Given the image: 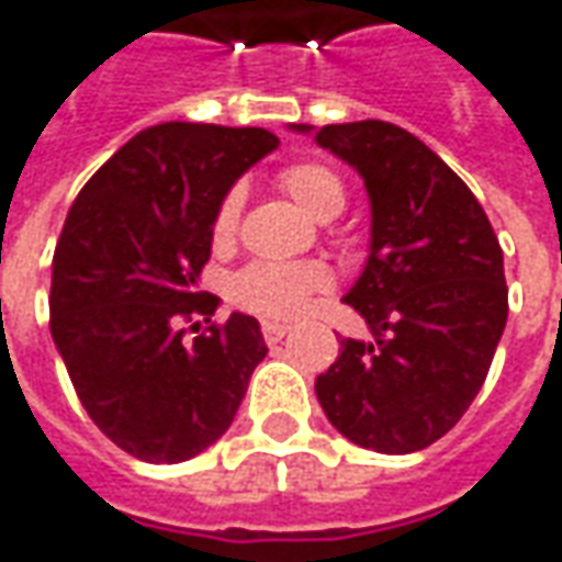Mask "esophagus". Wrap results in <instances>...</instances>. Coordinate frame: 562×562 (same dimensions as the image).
Masks as SVG:
<instances>
[{"mask_svg":"<svg viewBox=\"0 0 562 562\" xmlns=\"http://www.w3.org/2000/svg\"><path fill=\"white\" fill-rule=\"evenodd\" d=\"M261 333H263V339L273 345V341H280L282 336L289 333V326H285V323H280V319H263Z\"/></svg>","mask_w":562,"mask_h":562,"instance_id":"34e87169","label":"esophagus"}]
</instances>
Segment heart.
I'll list each match as a JSON object with an SVG mask.
<instances>
[{"mask_svg": "<svg viewBox=\"0 0 562 562\" xmlns=\"http://www.w3.org/2000/svg\"><path fill=\"white\" fill-rule=\"evenodd\" d=\"M280 186L289 199L299 204L304 214L329 221L345 207V183L333 167L317 161H301L280 170ZM239 211H243V192L229 189L223 195L221 207L214 214V239L229 243L239 229ZM329 270L317 261L304 263H248L229 282V299L239 307H248L263 317H295L307 307L311 295L329 285Z\"/></svg>", "mask_w": 562, "mask_h": 562, "instance_id": "heart-1", "label": "heart"}]
</instances>
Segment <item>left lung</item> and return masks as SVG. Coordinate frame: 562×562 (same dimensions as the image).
<instances>
[{
  "label": "left lung",
  "mask_w": 562,
  "mask_h": 562,
  "mask_svg": "<svg viewBox=\"0 0 562 562\" xmlns=\"http://www.w3.org/2000/svg\"><path fill=\"white\" fill-rule=\"evenodd\" d=\"M370 195V255L348 289L373 341L341 339L314 389L348 441L411 454L451 432L488 376L507 326L504 251L470 186L385 121L314 126Z\"/></svg>",
  "instance_id": "left-lung-1"
}]
</instances>
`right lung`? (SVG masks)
<instances>
[{
  "mask_svg": "<svg viewBox=\"0 0 562 562\" xmlns=\"http://www.w3.org/2000/svg\"><path fill=\"white\" fill-rule=\"evenodd\" d=\"M277 146L261 126L167 121L117 148L70 204L52 258V339L92 423L126 454H202L267 355L248 314L192 341L180 319L214 314L217 299L199 292L214 214Z\"/></svg>",
  "mask_w": 562,
  "mask_h": 562,
  "instance_id": "right-lung-1",
  "label": "right lung"
}]
</instances>
